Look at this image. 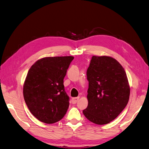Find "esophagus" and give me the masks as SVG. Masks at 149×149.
Wrapping results in <instances>:
<instances>
[{"label":"esophagus","instance_id":"esophagus-1","mask_svg":"<svg viewBox=\"0 0 149 149\" xmlns=\"http://www.w3.org/2000/svg\"><path fill=\"white\" fill-rule=\"evenodd\" d=\"M79 97H73L72 99V102L73 104H75L77 103V102L79 101Z\"/></svg>","mask_w":149,"mask_h":149}]
</instances>
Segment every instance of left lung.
Instances as JSON below:
<instances>
[{"mask_svg": "<svg viewBox=\"0 0 149 149\" xmlns=\"http://www.w3.org/2000/svg\"><path fill=\"white\" fill-rule=\"evenodd\" d=\"M87 120L97 125L109 123L127 105L130 89L125 70L109 56H93L87 70Z\"/></svg>", "mask_w": 149, "mask_h": 149, "instance_id": "1", "label": "left lung"}]
</instances>
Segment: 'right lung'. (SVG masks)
<instances>
[{
    "label": "right lung",
    "instance_id": "1",
    "mask_svg": "<svg viewBox=\"0 0 149 149\" xmlns=\"http://www.w3.org/2000/svg\"><path fill=\"white\" fill-rule=\"evenodd\" d=\"M74 56L45 57L29 68L23 85V96L30 112L45 123L62 120L69 106L63 79Z\"/></svg>",
    "mask_w": 149,
    "mask_h": 149
}]
</instances>
